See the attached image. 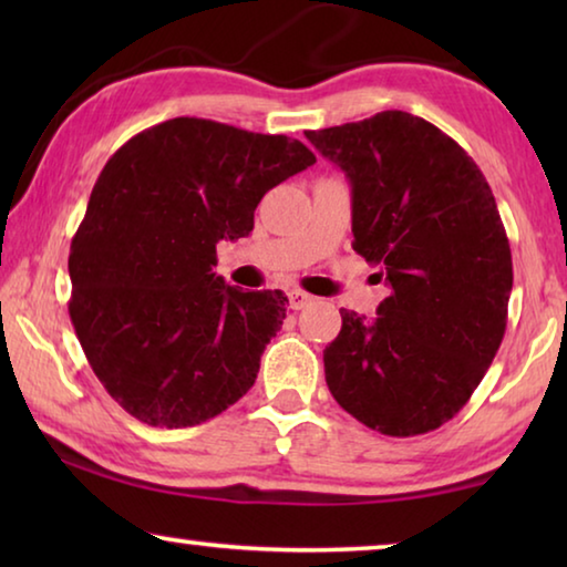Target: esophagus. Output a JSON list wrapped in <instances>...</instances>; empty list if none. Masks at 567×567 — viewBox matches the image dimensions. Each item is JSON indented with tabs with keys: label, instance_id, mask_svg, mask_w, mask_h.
<instances>
[{
	"label": "esophagus",
	"instance_id": "esophagus-1",
	"mask_svg": "<svg viewBox=\"0 0 567 567\" xmlns=\"http://www.w3.org/2000/svg\"><path fill=\"white\" fill-rule=\"evenodd\" d=\"M312 302V295H307L302 290H292L290 292V307L292 310H302V307H307Z\"/></svg>",
	"mask_w": 567,
	"mask_h": 567
}]
</instances>
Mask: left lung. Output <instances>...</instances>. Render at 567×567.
<instances>
[{
    "label": "left lung",
    "mask_w": 567,
    "mask_h": 567,
    "mask_svg": "<svg viewBox=\"0 0 567 567\" xmlns=\"http://www.w3.org/2000/svg\"><path fill=\"white\" fill-rule=\"evenodd\" d=\"M352 187V249L390 295L342 310L324 380L342 410L392 437L453 420L501 348L513 257L493 189L453 137L410 112L305 132Z\"/></svg>",
    "instance_id": "8db88e82"
}]
</instances>
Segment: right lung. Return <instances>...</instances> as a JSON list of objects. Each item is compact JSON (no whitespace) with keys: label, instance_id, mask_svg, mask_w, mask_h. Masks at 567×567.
<instances>
[{"label":"right lung","instance_id":"1","mask_svg":"<svg viewBox=\"0 0 567 567\" xmlns=\"http://www.w3.org/2000/svg\"><path fill=\"white\" fill-rule=\"evenodd\" d=\"M315 165L300 140L175 117L100 172L70 247V318L104 390L152 427H192L255 385L280 290L215 277L217 243L252 233L272 187Z\"/></svg>","mask_w":567,"mask_h":567}]
</instances>
